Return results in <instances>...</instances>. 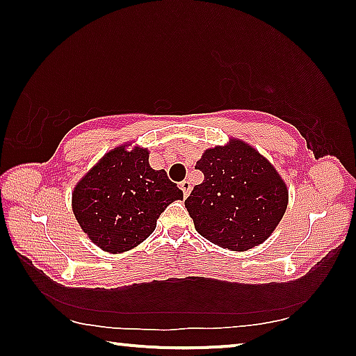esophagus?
Segmentation results:
<instances>
[{
    "label": "esophagus",
    "instance_id": "34e87169",
    "mask_svg": "<svg viewBox=\"0 0 356 356\" xmlns=\"http://www.w3.org/2000/svg\"><path fill=\"white\" fill-rule=\"evenodd\" d=\"M179 186H180V190H182V193H184V197H186L190 195V191H191V184L188 182V180H184V182H180L179 184Z\"/></svg>",
    "mask_w": 356,
    "mask_h": 356
}]
</instances>
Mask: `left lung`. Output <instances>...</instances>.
Listing matches in <instances>:
<instances>
[{"label": "left lung", "mask_w": 356, "mask_h": 356, "mask_svg": "<svg viewBox=\"0 0 356 356\" xmlns=\"http://www.w3.org/2000/svg\"><path fill=\"white\" fill-rule=\"evenodd\" d=\"M196 170L202 184L193 188L185 207L196 231L231 251L265 242L284 215L289 191L273 165L240 140L207 149Z\"/></svg>", "instance_id": "8db88e82"}]
</instances>
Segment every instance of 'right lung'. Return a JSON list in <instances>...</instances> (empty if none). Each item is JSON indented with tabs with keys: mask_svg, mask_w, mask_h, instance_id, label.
<instances>
[{
	"mask_svg": "<svg viewBox=\"0 0 356 356\" xmlns=\"http://www.w3.org/2000/svg\"><path fill=\"white\" fill-rule=\"evenodd\" d=\"M119 146L86 172L72 193V210L84 232L104 251H129L155 231L156 220L182 190L165 170L149 165V150Z\"/></svg>",
	"mask_w": 356,
	"mask_h": 356,
	"instance_id": "obj_1",
	"label": "right lung"
}]
</instances>
